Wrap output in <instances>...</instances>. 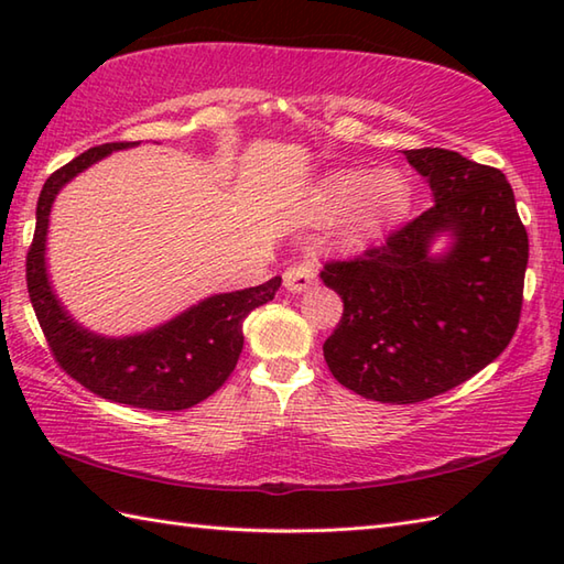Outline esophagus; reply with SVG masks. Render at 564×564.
Instances as JSON below:
<instances>
[{"mask_svg": "<svg viewBox=\"0 0 564 564\" xmlns=\"http://www.w3.org/2000/svg\"><path fill=\"white\" fill-rule=\"evenodd\" d=\"M315 283H317V273H315V267L310 259L295 261L283 271V285H285V291H291V293H305L313 289Z\"/></svg>", "mask_w": 564, "mask_h": 564, "instance_id": "34e87169", "label": "esophagus"}]
</instances>
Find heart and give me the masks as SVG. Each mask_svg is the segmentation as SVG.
Segmentation results:
<instances>
[{
    "label": "heart",
    "instance_id": "obj_1",
    "mask_svg": "<svg viewBox=\"0 0 564 564\" xmlns=\"http://www.w3.org/2000/svg\"><path fill=\"white\" fill-rule=\"evenodd\" d=\"M402 194V182L390 172L368 178L364 172L341 170L325 176L313 188L305 200L303 218L315 225L339 218L337 242L356 247L373 237L398 210Z\"/></svg>",
    "mask_w": 564,
    "mask_h": 564
}]
</instances>
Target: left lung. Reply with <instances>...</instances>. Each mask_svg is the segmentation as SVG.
I'll list each match as a JSON object with an SVG mask.
<instances>
[{
	"instance_id": "left-lung-1",
	"label": "left lung",
	"mask_w": 564,
	"mask_h": 564,
	"mask_svg": "<svg viewBox=\"0 0 564 564\" xmlns=\"http://www.w3.org/2000/svg\"><path fill=\"white\" fill-rule=\"evenodd\" d=\"M434 206L319 279L344 313L322 346L344 388L366 400L414 404L492 364L519 327L529 235L507 176L441 148L406 150ZM454 237L434 258L430 245Z\"/></svg>"
}]
</instances>
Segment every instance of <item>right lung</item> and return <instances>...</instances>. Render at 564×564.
<instances>
[{
    "mask_svg": "<svg viewBox=\"0 0 564 564\" xmlns=\"http://www.w3.org/2000/svg\"><path fill=\"white\" fill-rule=\"evenodd\" d=\"M135 142H106L82 152L47 176L35 208V232L26 257L29 297L59 368L104 400L152 412L188 410L230 378L242 354L245 317L273 301L281 275L254 289L210 295L166 325L135 337L109 339L79 327L59 305L45 269V237L57 191L113 150Z\"/></svg>",
    "mask_w": 564,
    "mask_h": 564,
    "instance_id": "obj_1",
    "label": "right lung"
}]
</instances>
